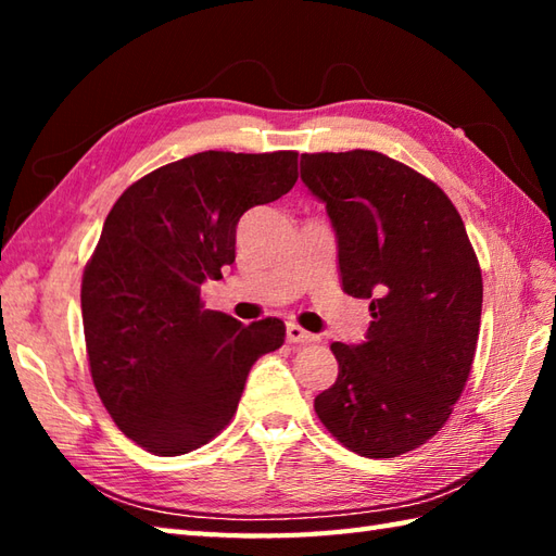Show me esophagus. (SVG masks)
I'll return each instance as SVG.
<instances>
[{
    "mask_svg": "<svg viewBox=\"0 0 556 556\" xmlns=\"http://www.w3.org/2000/svg\"><path fill=\"white\" fill-rule=\"evenodd\" d=\"M287 337H289L291 344H313V341H317L315 334L305 332L301 325H293V323L287 327Z\"/></svg>",
    "mask_w": 556,
    "mask_h": 556,
    "instance_id": "34e87169",
    "label": "esophagus"
}]
</instances>
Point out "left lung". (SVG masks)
Segmentation results:
<instances>
[{
	"label": "left lung",
	"mask_w": 556,
	"mask_h": 556,
	"mask_svg": "<svg viewBox=\"0 0 556 556\" xmlns=\"http://www.w3.org/2000/svg\"><path fill=\"white\" fill-rule=\"evenodd\" d=\"M301 179L332 219L341 287L372 315L363 344H332L339 375L317 418L361 456L413 452L452 416L476 358L482 275L464 219L434 181L375 150L303 155Z\"/></svg>",
	"instance_id": "1"
}]
</instances>
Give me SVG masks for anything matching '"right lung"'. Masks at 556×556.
I'll use <instances>...</instances> for the list:
<instances>
[{"mask_svg":"<svg viewBox=\"0 0 556 556\" xmlns=\"http://www.w3.org/2000/svg\"><path fill=\"white\" fill-rule=\"evenodd\" d=\"M296 179L293 150H207L146 174L104 219L80 285L90 375L116 428L150 454L217 437L253 363L285 344L277 317L243 325L207 311L200 287L233 263L243 212Z\"/></svg>","mask_w":556,"mask_h":556,"instance_id":"obj_1","label":"right lung"}]
</instances>
